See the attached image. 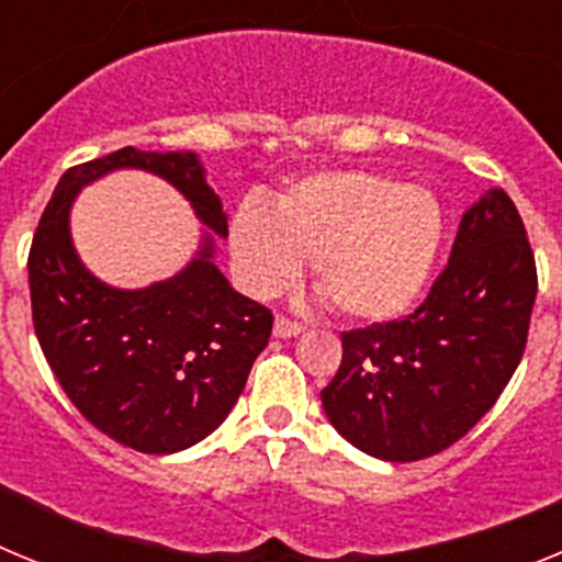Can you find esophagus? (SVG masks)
<instances>
[{
	"label": "esophagus",
	"instance_id": "esophagus-1",
	"mask_svg": "<svg viewBox=\"0 0 562 562\" xmlns=\"http://www.w3.org/2000/svg\"><path fill=\"white\" fill-rule=\"evenodd\" d=\"M272 331H276V337H295V335H301V331H304V324H297V321H292V317L278 315Z\"/></svg>",
	"mask_w": 562,
	"mask_h": 562
}]
</instances>
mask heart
<instances>
[{"instance_id": "heart-1", "label": "heart", "mask_w": 562, "mask_h": 562, "mask_svg": "<svg viewBox=\"0 0 562 562\" xmlns=\"http://www.w3.org/2000/svg\"><path fill=\"white\" fill-rule=\"evenodd\" d=\"M445 213L428 188L371 171H324L278 193L272 211L247 202L231 225L238 281L272 295L312 258L321 295L340 315L385 321L414 304L436 261Z\"/></svg>"}]
</instances>
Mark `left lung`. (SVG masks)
I'll return each mask as SVG.
<instances>
[{
	"label": "left lung",
	"instance_id": "8db88e82",
	"mask_svg": "<svg viewBox=\"0 0 562 562\" xmlns=\"http://www.w3.org/2000/svg\"><path fill=\"white\" fill-rule=\"evenodd\" d=\"M535 295L524 220L493 188L464 213L448 267L408 317L340 335V369L321 391L337 434L385 461L448 450L513 380Z\"/></svg>",
	"mask_w": 562,
	"mask_h": 562
}]
</instances>
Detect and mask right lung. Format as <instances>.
I'll use <instances>...</instances> for the list:
<instances>
[{
    "mask_svg": "<svg viewBox=\"0 0 562 562\" xmlns=\"http://www.w3.org/2000/svg\"><path fill=\"white\" fill-rule=\"evenodd\" d=\"M114 168H146L168 180L211 231L227 236V216L196 154L126 146L67 168L30 245L33 329L83 419L140 453H177L231 414L270 340L272 312L227 284L211 261V238L160 284L134 292L101 284L76 256L69 205Z\"/></svg>",
    "mask_w": 562,
    "mask_h": 562,
    "instance_id": "add662e5",
    "label": "right lung"
}]
</instances>
